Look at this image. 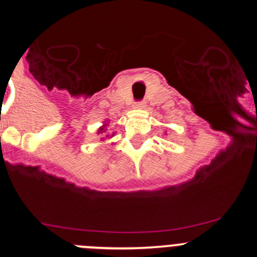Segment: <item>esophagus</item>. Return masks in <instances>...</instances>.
Instances as JSON below:
<instances>
[{
    "label": "esophagus",
    "mask_w": 257,
    "mask_h": 257,
    "mask_svg": "<svg viewBox=\"0 0 257 257\" xmlns=\"http://www.w3.org/2000/svg\"><path fill=\"white\" fill-rule=\"evenodd\" d=\"M145 106V101H136L135 104H134V108L136 109H143Z\"/></svg>",
    "instance_id": "obj_1"
}]
</instances>
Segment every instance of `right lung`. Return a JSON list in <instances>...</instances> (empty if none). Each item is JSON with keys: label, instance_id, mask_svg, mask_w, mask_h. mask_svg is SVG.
I'll return each mask as SVG.
<instances>
[{"label": "right lung", "instance_id": "obj_1", "mask_svg": "<svg viewBox=\"0 0 257 257\" xmlns=\"http://www.w3.org/2000/svg\"><path fill=\"white\" fill-rule=\"evenodd\" d=\"M97 133H99V134H103V133H105V124H104V126H101L100 127V128H99V131H97Z\"/></svg>", "mask_w": 257, "mask_h": 257}]
</instances>
